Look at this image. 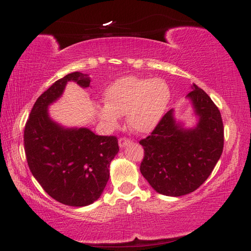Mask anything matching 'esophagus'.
I'll return each instance as SVG.
<instances>
[{
    "instance_id": "1",
    "label": "esophagus",
    "mask_w": 251,
    "mask_h": 251,
    "mask_svg": "<svg viewBox=\"0 0 251 251\" xmlns=\"http://www.w3.org/2000/svg\"><path fill=\"white\" fill-rule=\"evenodd\" d=\"M129 139L127 138H120V141H118V145H120L121 148H124L125 146H127L129 144Z\"/></svg>"
}]
</instances>
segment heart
<instances>
[{
	"instance_id": "heart-1",
	"label": "heart",
	"mask_w": 251,
	"mask_h": 251,
	"mask_svg": "<svg viewBox=\"0 0 251 251\" xmlns=\"http://www.w3.org/2000/svg\"><path fill=\"white\" fill-rule=\"evenodd\" d=\"M105 105L97 108L100 121L109 129L127 115V124L137 134H148L158 125L171 100L168 84L161 78L124 76L104 93Z\"/></svg>"
}]
</instances>
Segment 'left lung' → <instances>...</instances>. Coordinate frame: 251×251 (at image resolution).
I'll return each mask as SVG.
<instances>
[{
	"label": "left lung",
	"mask_w": 251,
	"mask_h": 251,
	"mask_svg": "<svg viewBox=\"0 0 251 251\" xmlns=\"http://www.w3.org/2000/svg\"><path fill=\"white\" fill-rule=\"evenodd\" d=\"M186 100L196 124L186 127L175 110L165 114L151 136L139 143L145 151L144 178L157 193L179 197L193 193L215 168L224 148V125L219 109L196 84Z\"/></svg>",
	"instance_id": "1"
}]
</instances>
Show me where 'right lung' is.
Here are the masks:
<instances>
[{
    "label": "right lung",
    "instance_id": "add662e5",
    "mask_svg": "<svg viewBox=\"0 0 251 251\" xmlns=\"http://www.w3.org/2000/svg\"><path fill=\"white\" fill-rule=\"evenodd\" d=\"M69 82L91 86L79 72L58 79L36 100L24 129V148L34 178L55 201L84 207L96 201L109 179V165L117 155V138L99 136L87 127H69L50 115L49 107L63 96Z\"/></svg>",
    "mask_w": 251,
    "mask_h": 251
}]
</instances>
